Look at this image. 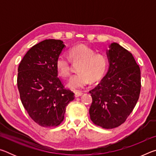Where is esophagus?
Wrapping results in <instances>:
<instances>
[{
  "label": "esophagus",
  "mask_w": 156,
  "mask_h": 156,
  "mask_svg": "<svg viewBox=\"0 0 156 156\" xmlns=\"http://www.w3.org/2000/svg\"><path fill=\"white\" fill-rule=\"evenodd\" d=\"M83 94V92H81V91H76L75 92V96L76 97L81 96Z\"/></svg>",
  "instance_id": "esophagus-1"
}]
</instances>
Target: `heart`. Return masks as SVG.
Here are the masks:
<instances>
[{"mask_svg": "<svg viewBox=\"0 0 156 156\" xmlns=\"http://www.w3.org/2000/svg\"><path fill=\"white\" fill-rule=\"evenodd\" d=\"M68 58L77 65L78 73L70 79L67 86L77 90L83 88L89 83H96L103 78L108 67V59L103 54L96 53L94 49L85 44H79L72 47L68 51ZM67 57L60 55L57 58L56 67L58 75L64 78L69 77L71 66Z\"/></svg>", "mask_w": 156, "mask_h": 156, "instance_id": "heart-1", "label": "heart"}]
</instances>
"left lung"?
<instances>
[{
    "label": "left lung",
    "instance_id": "left-lung-1",
    "mask_svg": "<svg viewBox=\"0 0 156 156\" xmlns=\"http://www.w3.org/2000/svg\"><path fill=\"white\" fill-rule=\"evenodd\" d=\"M107 51V74L89 93V115L95 125L113 129L122 125L138 102L141 88L140 69L128 50L113 43Z\"/></svg>",
    "mask_w": 156,
    "mask_h": 156
}]
</instances>
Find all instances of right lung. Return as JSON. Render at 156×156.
I'll return each instance as SVG.
<instances>
[{
	"label": "right lung",
	"instance_id": "obj_1",
	"mask_svg": "<svg viewBox=\"0 0 156 156\" xmlns=\"http://www.w3.org/2000/svg\"><path fill=\"white\" fill-rule=\"evenodd\" d=\"M65 47L60 40L48 39L26 53L18 69L17 84L22 104L34 122L44 127L58 126L74 94L58 77L57 58Z\"/></svg>",
	"mask_w": 156,
	"mask_h": 156
}]
</instances>
